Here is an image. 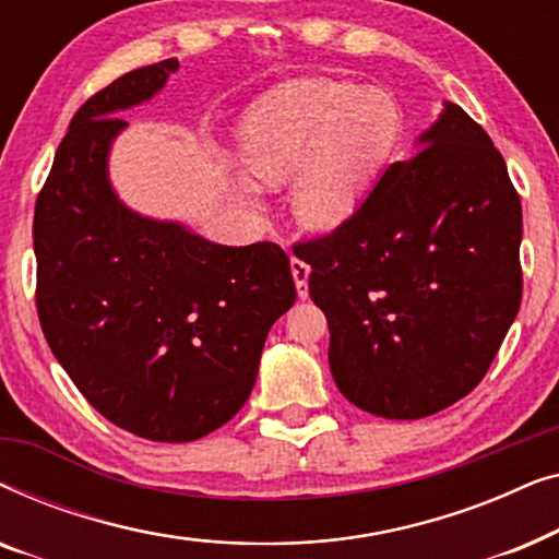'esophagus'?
<instances>
[{"label":"esophagus","mask_w":559,"mask_h":559,"mask_svg":"<svg viewBox=\"0 0 559 559\" xmlns=\"http://www.w3.org/2000/svg\"><path fill=\"white\" fill-rule=\"evenodd\" d=\"M289 270H293V277H295V285H297V295L308 297V277H310V264L302 262V259L293 257V262H289Z\"/></svg>","instance_id":"34e87169"}]
</instances>
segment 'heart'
<instances>
[{"mask_svg":"<svg viewBox=\"0 0 559 559\" xmlns=\"http://www.w3.org/2000/svg\"><path fill=\"white\" fill-rule=\"evenodd\" d=\"M402 140L392 96L331 79L282 83L243 114L241 159L249 175L277 186L295 175L300 224L335 228L354 218ZM247 193L254 186L243 182Z\"/></svg>","mask_w":559,"mask_h":559,"instance_id":"obj_1","label":"heart"}]
</instances>
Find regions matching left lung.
<instances>
[{
  "mask_svg": "<svg viewBox=\"0 0 559 559\" xmlns=\"http://www.w3.org/2000/svg\"><path fill=\"white\" fill-rule=\"evenodd\" d=\"M417 150L354 218L293 247L328 318L335 384L386 419L471 394L522 302V201L491 136L445 104Z\"/></svg>",
  "mask_w": 559,
  "mask_h": 559,
  "instance_id": "obj_1",
  "label": "left lung"
}]
</instances>
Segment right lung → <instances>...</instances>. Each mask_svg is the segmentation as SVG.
<instances>
[{"mask_svg": "<svg viewBox=\"0 0 559 559\" xmlns=\"http://www.w3.org/2000/svg\"><path fill=\"white\" fill-rule=\"evenodd\" d=\"M175 71V58L136 68L75 111L33 221L45 341L91 407L155 442L198 440L243 407L266 333L297 295L277 243L221 247L114 193L117 114Z\"/></svg>", "mask_w": 559, "mask_h": 559, "instance_id": "obj_1", "label": "right lung"}]
</instances>
